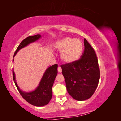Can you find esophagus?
<instances>
[{
	"label": "esophagus",
	"mask_w": 121,
	"mask_h": 121,
	"mask_svg": "<svg viewBox=\"0 0 121 121\" xmlns=\"http://www.w3.org/2000/svg\"><path fill=\"white\" fill-rule=\"evenodd\" d=\"M61 71H62V69H61V68L60 67V66H58V73H61Z\"/></svg>",
	"instance_id": "esophagus-1"
}]
</instances>
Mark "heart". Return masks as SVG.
<instances>
[{"instance_id":"heart-1","label":"heart","mask_w":121,"mask_h":121,"mask_svg":"<svg viewBox=\"0 0 121 121\" xmlns=\"http://www.w3.org/2000/svg\"><path fill=\"white\" fill-rule=\"evenodd\" d=\"M83 45L81 40L70 37H66L57 41L55 48L61 52L60 58L64 62L71 63L80 57Z\"/></svg>"}]
</instances>
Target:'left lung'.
<instances>
[{
	"instance_id": "1",
	"label": "left lung",
	"mask_w": 121,
	"mask_h": 121,
	"mask_svg": "<svg viewBox=\"0 0 121 121\" xmlns=\"http://www.w3.org/2000/svg\"><path fill=\"white\" fill-rule=\"evenodd\" d=\"M84 45V51L80 59L60 66L67 91L78 101H84L91 97L98 87L100 77L94 49L85 39Z\"/></svg>"
}]
</instances>
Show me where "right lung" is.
<instances>
[{
    "instance_id": "1",
    "label": "right lung",
    "mask_w": 121,
    "mask_h": 121,
    "mask_svg": "<svg viewBox=\"0 0 121 121\" xmlns=\"http://www.w3.org/2000/svg\"><path fill=\"white\" fill-rule=\"evenodd\" d=\"M40 38V34H36L34 36H28L24 39L17 48L14 52L13 57L19 50L28 45L29 44L38 40ZM12 61H13V59ZM57 64H54L47 69L38 88L33 91L29 93L22 91L19 88L16 82L14 73L12 69V74L14 83L20 94L24 99L31 104L36 107H42L48 104L52 98V89L55 77L57 74Z\"/></svg>"
}]
</instances>
